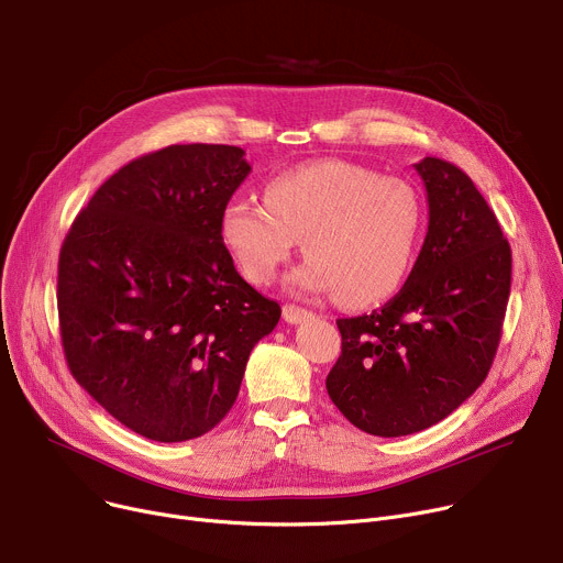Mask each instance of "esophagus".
I'll return each mask as SVG.
<instances>
[{"mask_svg":"<svg viewBox=\"0 0 563 563\" xmlns=\"http://www.w3.org/2000/svg\"><path fill=\"white\" fill-rule=\"evenodd\" d=\"M282 313H284V320H286V322H290V324L302 322V320H307V318L311 316V311H309V309H305V307H297V305H284Z\"/></svg>","mask_w":563,"mask_h":563,"instance_id":"obj_1","label":"esophagus"}]
</instances>
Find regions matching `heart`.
Masks as SVG:
<instances>
[{"instance_id": "obj_1", "label": "heart", "mask_w": 563, "mask_h": 563, "mask_svg": "<svg viewBox=\"0 0 563 563\" xmlns=\"http://www.w3.org/2000/svg\"><path fill=\"white\" fill-rule=\"evenodd\" d=\"M422 220V200L409 181L327 158L268 179L263 205L231 200L222 209L220 234L254 284H271L302 239L309 258L290 275V286L336 290L343 307L358 309L405 284Z\"/></svg>"}]
</instances>
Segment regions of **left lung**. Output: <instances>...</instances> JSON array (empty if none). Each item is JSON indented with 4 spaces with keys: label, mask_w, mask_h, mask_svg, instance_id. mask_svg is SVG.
<instances>
[{
    "label": "left lung",
    "mask_w": 563,
    "mask_h": 563,
    "mask_svg": "<svg viewBox=\"0 0 563 563\" xmlns=\"http://www.w3.org/2000/svg\"><path fill=\"white\" fill-rule=\"evenodd\" d=\"M429 227L416 266L382 309L339 318L327 375L339 411L373 437H407L448 418L486 379L511 290V247L473 179L424 156Z\"/></svg>",
    "instance_id": "8db88e82"
}]
</instances>
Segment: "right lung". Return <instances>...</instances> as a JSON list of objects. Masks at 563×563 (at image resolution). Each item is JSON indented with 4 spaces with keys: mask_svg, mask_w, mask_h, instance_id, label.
Masks as SVG:
<instances>
[{
    "mask_svg": "<svg viewBox=\"0 0 563 563\" xmlns=\"http://www.w3.org/2000/svg\"><path fill=\"white\" fill-rule=\"evenodd\" d=\"M234 145H170L109 177L58 254V324L73 377L131 432L197 439L234 407L252 347L279 322L222 243L250 175Z\"/></svg>",
    "mask_w": 563,
    "mask_h": 563,
    "instance_id": "obj_1",
    "label": "right lung"
}]
</instances>
